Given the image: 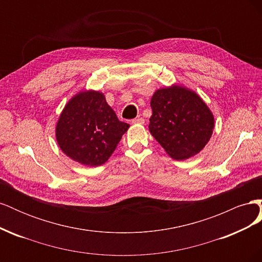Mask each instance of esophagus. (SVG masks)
Instances as JSON below:
<instances>
[{"label":"esophagus","instance_id":"34e87169","mask_svg":"<svg viewBox=\"0 0 262 262\" xmlns=\"http://www.w3.org/2000/svg\"><path fill=\"white\" fill-rule=\"evenodd\" d=\"M131 122H132V123H134V124H143V123H144V119H143V118H141V117H139V118L133 119V120H132Z\"/></svg>","mask_w":262,"mask_h":262}]
</instances>
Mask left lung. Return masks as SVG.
Instances as JSON below:
<instances>
[{
	"mask_svg": "<svg viewBox=\"0 0 262 262\" xmlns=\"http://www.w3.org/2000/svg\"><path fill=\"white\" fill-rule=\"evenodd\" d=\"M150 107L149 132L173 160H187L209 142L214 117L194 92L177 85L158 90Z\"/></svg>",
	"mask_w": 262,
	"mask_h": 262,
	"instance_id": "8db88e82",
	"label": "left lung"
}]
</instances>
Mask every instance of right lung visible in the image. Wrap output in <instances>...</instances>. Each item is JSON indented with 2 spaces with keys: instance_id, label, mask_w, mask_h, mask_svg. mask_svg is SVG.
I'll return each mask as SVG.
<instances>
[{
  "instance_id": "right-lung-1",
  "label": "right lung",
  "mask_w": 262,
  "mask_h": 262,
  "mask_svg": "<svg viewBox=\"0 0 262 262\" xmlns=\"http://www.w3.org/2000/svg\"><path fill=\"white\" fill-rule=\"evenodd\" d=\"M129 126L119 120L104 94L86 91L75 95L63 109L55 137L63 153L72 160L99 166L112 156Z\"/></svg>"
}]
</instances>
